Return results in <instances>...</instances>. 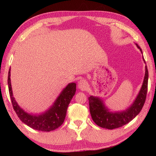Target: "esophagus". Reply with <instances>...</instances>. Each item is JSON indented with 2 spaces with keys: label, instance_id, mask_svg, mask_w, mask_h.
Instances as JSON below:
<instances>
[{
  "label": "esophagus",
  "instance_id": "34e87169",
  "mask_svg": "<svg viewBox=\"0 0 156 156\" xmlns=\"http://www.w3.org/2000/svg\"><path fill=\"white\" fill-rule=\"evenodd\" d=\"M87 85H88L87 82L85 81V80H84V79L80 80V81L78 83L79 88L80 90H83V91L87 89Z\"/></svg>",
  "mask_w": 156,
  "mask_h": 156
}]
</instances>
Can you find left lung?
<instances>
[{"label": "left lung", "instance_id": "8db88e82", "mask_svg": "<svg viewBox=\"0 0 156 156\" xmlns=\"http://www.w3.org/2000/svg\"><path fill=\"white\" fill-rule=\"evenodd\" d=\"M136 45L143 53L140 47L136 44ZM143 60L145 62L144 58ZM145 69V75L140 90L134 102L125 111L110 112L100 98L93 96L88 98L90 112L96 124L103 128L113 129L129 123L139 114L144 104L148 90V72L146 66Z\"/></svg>", "mask_w": 156, "mask_h": 156}]
</instances>
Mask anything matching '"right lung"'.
Wrapping results in <instances>:
<instances>
[{
    "instance_id": "right-lung-1",
    "label": "right lung",
    "mask_w": 156,
    "mask_h": 156,
    "mask_svg": "<svg viewBox=\"0 0 156 156\" xmlns=\"http://www.w3.org/2000/svg\"><path fill=\"white\" fill-rule=\"evenodd\" d=\"M10 70V68L8 77L9 93L13 109L23 123L32 129L41 131H53L62 125L66 118L68 105L76 91V84L75 83H69L48 111L40 115H33L29 114L21 108L13 96Z\"/></svg>"
}]
</instances>
